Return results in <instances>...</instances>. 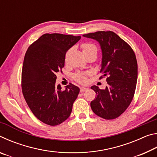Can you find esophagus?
I'll use <instances>...</instances> for the list:
<instances>
[{
    "mask_svg": "<svg viewBox=\"0 0 157 157\" xmlns=\"http://www.w3.org/2000/svg\"><path fill=\"white\" fill-rule=\"evenodd\" d=\"M87 89H88V88H86V87H80V92L83 93L85 91H86Z\"/></svg>",
    "mask_w": 157,
    "mask_h": 157,
    "instance_id": "1",
    "label": "esophagus"
}]
</instances>
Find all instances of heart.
<instances>
[{
    "label": "heart",
    "mask_w": 157,
    "mask_h": 157,
    "mask_svg": "<svg viewBox=\"0 0 157 157\" xmlns=\"http://www.w3.org/2000/svg\"><path fill=\"white\" fill-rule=\"evenodd\" d=\"M81 47L82 48V51H83L84 53L92 51V50H95V51L97 52L96 47H95L94 44L85 43L82 44ZM68 53V52H67V54H66V57H67ZM86 75H87V73L78 72L75 73L73 77H74V79H75L76 81H78V82H80V83H84V82H86Z\"/></svg>",
    "instance_id": "1"
}]
</instances>
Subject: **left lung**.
Masks as SVG:
<instances>
[{"instance_id": "left-lung-1", "label": "left lung", "mask_w": 157, "mask_h": 157, "mask_svg": "<svg viewBox=\"0 0 157 157\" xmlns=\"http://www.w3.org/2000/svg\"><path fill=\"white\" fill-rule=\"evenodd\" d=\"M83 36L97 41L102 50L100 72L107 77L105 89L92 86L96 94L91 101L92 111L101 118H118L131 103L136 86L137 61L134 51L125 41L111 31H99Z\"/></svg>"}]
</instances>
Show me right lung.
I'll return each instance as SVG.
<instances>
[{
  "label": "right lung",
  "instance_id": "1",
  "mask_svg": "<svg viewBox=\"0 0 157 157\" xmlns=\"http://www.w3.org/2000/svg\"><path fill=\"white\" fill-rule=\"evenodd\" d=\"M62 34H44L26 51L22 68V91L28 107L39 121L51 126L70 116L79 92L69 84L62 91L57 73L64 66L66 53L79 39Z\"/></svg>",
  "mask_w": 157,
  "mask_h": 157
}]
</instances>
